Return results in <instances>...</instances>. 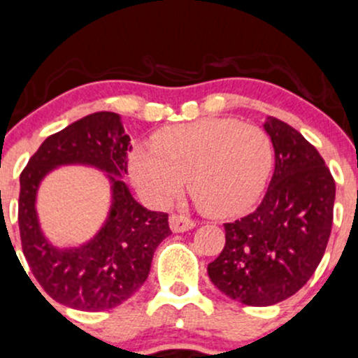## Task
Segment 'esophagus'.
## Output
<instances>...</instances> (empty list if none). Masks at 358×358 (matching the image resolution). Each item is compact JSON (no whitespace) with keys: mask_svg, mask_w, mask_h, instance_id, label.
<instances>
[{"mask_svg":"<svg viewBox=\"0 0 358 358\" xmlns=\"http://www.w3.org/2000/svg\"><path fill=\"white\" fill-rule=\"evenodd\" d=\"M195 227V221L190 220L189 216H183V214H171L169 217V228L173 229L175 233H182V231H189Z\"/></svg>","mask_w":358,"mask_h":358,"instance_id":"34e87169","label":"esophagus"}]
</instances>
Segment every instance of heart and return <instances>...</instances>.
I'll return each instance as SVG.
<instances>
[{
    "label": "heart",
    "instance_id": "1",
    "mask_svg": "<svg viewBox=\"0 0 358 358\" xmlns=\"http://www.w3.org/2000/svg\"><path fill=\"white\" fill-rule=\"evenodd\" d=\"M269 135L254 123L206 118L157 131L150 149L131 152L130 175L156 204L189 189L206 213L231 214L261 195L273 169Z\"/></svg>",
    "mask_w": 358,
    "mask_h": 358
}]
</instances>
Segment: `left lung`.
Here are the masks:
<instances>
[{
  "label": "left lung",
  "mask_w": 358,
  "mask_h": 358,
  "mask_svg": "<svg viewBox=\"0 0 358 358\" xmlns=\"http://www.w3.org/2000/svg\"><path fill=\"white\" fill-rule=\"evenodd\" d=\"M274 173L254 213L224 223L223 250L208 266L229 299L268 307L295 295L317 269L333 227L336 187L317 149L288 123L268 116Z\"/></svg>",
  "instance_id": "8db88e82"
}]
</instances>
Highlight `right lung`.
Segmentation results:
<instances>
[{"label": "right lung", "instance_id": "1", "mask_svg": "<svg viewBox=\"0 0 358 358\" xmlns=\"http://www.w3.org/2000/svg\"><path fill=\"white\" fill-rule=\"evenodd\" d=\"M130 149L120 115L92 113L50 135L22 171V250L37 283L63 306L97 312L123 303L148 280L154 250L171 235L166 213L145 209L131 197L125 182L112 176L127 173ZM62 164L96 166L110 172L113 183L107 223L90 243L75 249L52 248L43 238L35 213L40 180Z\"/></svg>", "mask_w": 358, "mask_h": 358}]
</instances>
